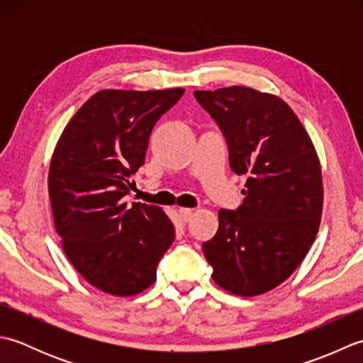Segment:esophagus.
I'll list each match as a JSON object with an SVG mask.
<instances>
[{"label":"esophagus","instance_id":"1","mask_svg":"<svg viewBox=\"0 0 363 363\" xmlns=\"http://www.w3.org/2000/svg\"><path fill=\"white\" fill-rule=\"evenodd\" d=\"M191 215H194V211L191 209H179V217L184 223H189L191 220Z\"/></svg>","mask_w":363,"mask_h":363}]
</instances>
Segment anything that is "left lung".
<instances>
[{"label":"left lung","mask_w":363,"mask_h":363,"mask_svg":"<svg viewBox=\"0 0 363 363\" xmlns=\"http://www.w3.org/2000/svg\"><path fill=\"white\" fill-rule=\"evenodd\" d=\"M194 95L225 137L230 169L246 176L242 206L218 212V230L203 243L204 256L221 289L262 295L295 272L317 237L318 156L281 98L240 86Z\"/></svg>","instance_id":"8db88e82"}]
</instances>
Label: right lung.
<instances>
[{"label": "right lung", "instance_id": "obj_1", "mask_svg": "<svg viewBox=\"0 0 363 363\" xmlns=\"http://www.w3.org/2000/svg\"><path fill=\"white\" fill-rule=\"evenodd\" d=\"M184 89L101 90L68 123L54 150L48 190L54 226L84 279L115 296L156 281L174 240L157 206L133 203L129 179L145 164L151 130Z\"/></svg>", "mask_w": 363, "mask_h": 363}]
</instances>
